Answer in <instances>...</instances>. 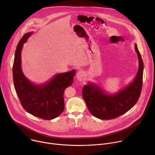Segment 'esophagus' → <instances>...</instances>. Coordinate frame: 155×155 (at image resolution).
Instances as JSON below:
<instances>
[{
  "label": "esophagus",
  "instance_id": "obj_1",
  "mask_svg": "<svg viewBox=\"0 0 155 155\" xmlns=\"http://www.w3.org/2000/svg\"><path fill=\"white\" fill-rule=\"evenodd\" d=\"M85 75H85L84 72L81 71H78V72H77L76 77H77V78L78 80H79V81H83V80H84V78H85Z\"/></svg>",
  "mask_w": 155,
  "mask_h": 155
}]
</instances>
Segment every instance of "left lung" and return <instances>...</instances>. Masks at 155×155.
I'll return each instance as SVG.
<instances>
[{"label": "left lung", "mask_w": 155, "mask_h": 155, "mask_svg": "<svg viewBox=\"0 0 155 155\" xmlns=\"http://www.w3.org/2000/svg\"><path fill=\"white\" fill-rule=\"evenodd\" d=\"M134 47L139 59V69L129 84L115 94L106 93L94 83L89 82L84 86L83 97L90 112L96 118L114 119L129 111L137 103L142 87L143 62L136 44Z\"/></svg>", "instance_id": "1"}]
</instances>
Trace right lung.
Here are the masks:
<instances>
[{
  "mask_svg": "<svg viewBox=\"0 0 155 155\" xmlns=\"http://www.w3.org/2000/svg\"><path fill=\"white\" fill-rule=\"evenodd\" d=\"M32 33L25 34L16 47L13 66L15 88L22 106L27 112L50 120L64 111V91L73 83L76 71L57 74L42 84H35L28 79L21 69V51L23 44Z\"/></svg>",
  "mask_w": 155,
  "mask_h": 155,
  "instance_id": "add662e5",
  "label": "right lung"
}]
</instances>
